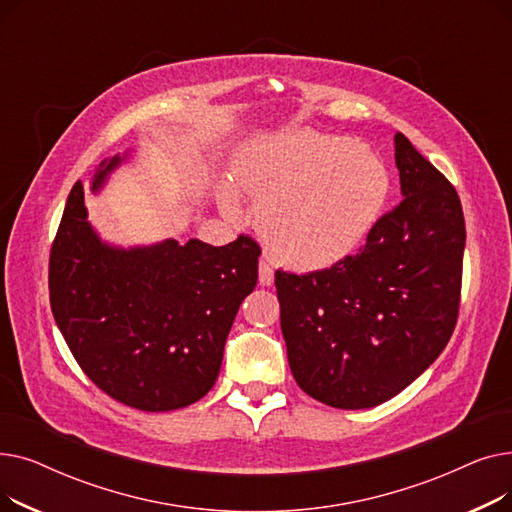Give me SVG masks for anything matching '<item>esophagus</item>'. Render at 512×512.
Masks as SVG:
<instances>
[{
	"label": "esophagus",
	"mask_w": 512,
	"mask_h": 512,
	"mask_svg": "<svg viewBox=\"0 0 512 512\" xmlns=\"http://www.w3.org/2000/svg\"><path fill=\"white\" fill-rule=\"evenodd\" d=\"M259 284L261 286H272L274 284V270L265 261L259 263Z\"/></svg>",
	"instance_id": "obj_1"
}]
</instances>
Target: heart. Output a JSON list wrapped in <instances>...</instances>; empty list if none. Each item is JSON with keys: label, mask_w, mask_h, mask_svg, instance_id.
I'll return each instance as SVG.
<instances>
[{"label": "heart", "mask_w": 512, "mask_h": 512, "mask_svg": "<svg viewBox=\"0 0 512 512\" xmlns=\"http://www.w3.org/2000/svg\"><path fill=\"white\" fill-rule=\"evenodd\" d=\"M240 180L263 222L267 253L297 272H324L351 257L390 193L388 170L369 147L311 130L255 141L240 157Z\"/></svg>", "instance_id": "b5f03b06"}]
</instances>
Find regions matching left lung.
I'll return each mask as SVG.
<instances>
[{
  "label": "left lung",
  "instance_id": "8db88e82",
  "mask_svg": "<svg viewBox=\"0 0 512 512\" xmlns=\"http://www.w3.org/2000/svg\"><path fill=\"white\" fill-rule=\"evenodd\" d=\"M402 201L357 255L276 272L288 363L303 392L369 409L405 390L448 344L461 303L465 218L454 186L396 132Z\"/></svg>",
  "mask_w": 512,
  "mask_h": 512
}]
</instances>
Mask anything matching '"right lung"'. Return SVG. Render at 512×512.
<instances>
[{"mask_svg": "<svg viewBox=\"0 0 512 512\" xmlns=\"http://www.w3.org/2000/svg\"><path fill=\"white\" fill-rule=\"evenodd\" d=\"M122 161H101L93 193ZM259 255L249 236L224 247L197 238L107 245L87 220L78 180L51 245L49 303L70 353L97 388L132 409L174 411L218 380L238 307L257 284Z\"/></svg>", "mask_w": 512, "mask_h": 512, "instance_id": "obj_1", "label": "right lung"}]
</instances>
